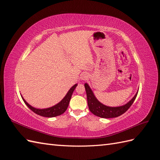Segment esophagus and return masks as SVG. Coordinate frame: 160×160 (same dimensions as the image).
I'll return each mask as SVG.
<instances>
[{
  "label": "esophagus",
  "mask_w": 160,
  "mask_h": 160,
  "mask_svg": "<svg viewBox=\"0 0 160 160\" xmlns=\"http://www.w3.org/2000/svg\"><path fill=\"white\" fill-rule=\"evenodd\" d=\"M88 79V75L85 73V72H84V73L81 74V79L83 80V81H85Z\"/></svg>",
  "instance_id": "34e87169"
}]
</instances>
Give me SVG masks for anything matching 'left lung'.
<instances>
[{
    "instance_id": "1",
    "label": "left lung",
    "mask_w": 160,
    "mask_h": 160,
    "mask_svg": "<svg viewBox=\"0 0 160 160\" xmlns=\"http://www.w3.org/2000/svg\"><path fill=\"white\" fill-rule=\"evenodd\" d=\"M85 88L87 93L88 107L90 111L95 115L102 118H117L123 114L133 104L138 93V91L133 98L125 105L119 106V107H109V106H106L100 103L97 99L88 83H85Z\"/></svg>"
}]
</instances>
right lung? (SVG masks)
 <instances>
[{"mask_svg": "<svg viewBox=\"0 0 160 160\" xmlns=\"http://www.w3.org/2000/svg\"><path fill=\"white\" fill-rule=\"evenodd\" d=\"M77 85V84H75L72 87V88L69 90V91L67 92V93L65 96V98L62 99L59 103H58L57 105L52 106V107L49 108H47V109L35 108L28 104L27 101L23 99L22 97V99L24 101L25 103L27 105V107L36 114L39 115L41 116H42V117H45V118L56 117V116H59L62 114L67 110V108H68L69 106V103L71 100L72 94L73 93V91L76 88Z\"/></svg>", "mask_w": 160, "mask_h": 160, "instance_id": "add662e5", "label": "right lung"}]
</instances>
